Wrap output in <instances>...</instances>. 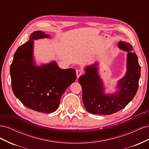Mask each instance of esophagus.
I'll return each instance as SVG.
<instances>
[{
    "label": "esophagus",
    "instance_id": "esophagus-1",
    "mask_svg": "<svg viewBox=\"0 0 149 149\" xmlns=\"http://www.w3.org/2000/svg\"><path fill=\"white\" fill-rule=\"evenodd\" d=\"M82 71H81L80 70H76V76H77V78H78L79 76L82 74Z\"/></svg>",
    "mask_w": 149,
    "mask_h": 149
}]
</instances>
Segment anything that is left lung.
<instances>
[{
    "label": "left lung",
    "instance_id": "obj_1",
    "mask_svg": "<svg viewBox=\"0 0 149 149\" xmlns=\"http://www.w3.org/2000/svg\"><path fill=\"white\" fill-rule=\"evenodd\" d=\"M118 47L127 52V72L119 81V91L112 94L104 93L103 83L99 76L97 63L85 68V74L78 81L82 87L85 109L93 114L109 115L123 109L136 94L141 76V66L133 47L125 42H119Z\"/></svg>",
    "mask_w": 149,
    "mask_h": 149
}]
</instances>
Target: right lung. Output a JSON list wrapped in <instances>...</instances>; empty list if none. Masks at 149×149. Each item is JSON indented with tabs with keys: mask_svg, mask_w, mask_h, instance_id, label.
Here are the masks:
<instances>
[{
	"mask_svg": "<svg viewBox=\"0 0 149 149\" xmlns=\"http://www.w3.org/2000/svg\"><path fill=\"white\" fill-rule=\"evenodd\" d=\"M49 37L42 31L33 32L29 41L17 49L10 68L15 96L26 107L44 113L57 109L62 94L76 79L74 69H61L56 61L35 65L33 40Z\"/></svg>",
	"mask_w": 149,
	"mask_h": 149,
	"instance_id": "right-lung-1",
	"label": "right lung"
}]
</instances>
